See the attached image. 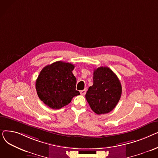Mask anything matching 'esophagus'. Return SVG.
<instances>
[{
	"mask_svg": "<svg viewBox=\"0 0 158 158\" xmlns=\"http://www.w3.org/2000/svg\"><path fill=\"white\" fill-rule=\"evenodd\" d=\"M80 93H81V94L82 95H85L86 94V89H85L81 90V92H80Z\"/></svg>",
	"mask_w": 158,
	"mask_h": 158,
	"instance_id": "esophagus-1",
	"label": "esophagus"
}]
</instances>
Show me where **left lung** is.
Segmentation results:
<instances>
[{"label": "left lung", "instance_id": "left-lung-1", "mask_svg": "<svg viewBox=\"0 0 158 158\" xmlns=\"http://www.w3.org/2000/svg\"><path fill=\"white\" fill-rule=\"evenodd\" d=\"M122 95V86L118 77L110 68L101 66L94 72V84L85 95L96 114L111 111L118 104Z\"/></svg>", "mask_w": 158, "mask_h": 158}]
</instances>
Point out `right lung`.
<instances>
[{
  "label": "right lung",
  "mask_w": 158,
  "mask_h": 158,
  "mask_svg": "<svg viewBox=\"0 0 158 158\" xmlns=\"http://www.w3.org/2000/svg\"><path fill=\"white\" fill-rule=\"evenodd\" d=\"M74 67L71 63L59 61L47 65L40 72L36 81L37 94L51 108L60 109L68 105L73 97L80 95L76 89Z\"/></svg>",
  "instance_id": "1"
}]
</instances>
